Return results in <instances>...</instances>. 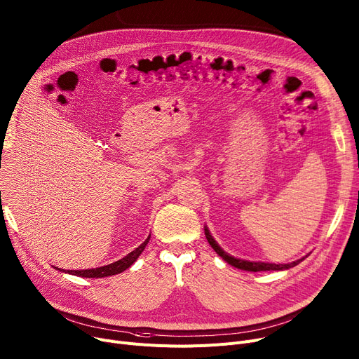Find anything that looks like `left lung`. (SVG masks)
Listing matches in <instances>:
<instances>
[{
  "instance_id": "8db88e82",
  "label": "left lung",
  "mask_w": 359,
  "mask_h": 359,
  "mask_svg": "<svg viewBox=\"0 0 359 359\" xmlns=\"http://www.w3.org/2000/svg\"><path fill=\"white\" fill-rule=\"evenodd\" d=\"M204 233H205V238L208 241V243L212 245V248L216 250V254L219 257H222L229 265L235 266L238 269H243V271H250V272H259V271H285V269H290L292 266L299 265L304 258L302 259H297L294 262H290V264H269V262H261V261H246V259H241V258H235L231 257L230 254H227V252H224L220 245L215 241V238L210 235V230L207 226H204Z\"/></svg>"
}]
</instances>
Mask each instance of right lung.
I'll use <instances>...</instances> for the list:
<instances>
[{
    "instance_id": "add662e5",
    "label": "right lung",
    "mask_w": 359,
    "mask_h": 359,
    "mask_svg": "<svg viewBox=\"0 0 359 359\" xmlns=\"http://www.w3.org/2000/svg\"><path fill=\"white\" fill-rule=\"evenodd\" d=\"M149 239H151V235L146 238V241L137 246L135 250H132L129 255H126L124 258H121L120 261H116L113 264H109V265H104V266H100V268H91V269H60V268H56L62 272H67V273H72V276H78V277H83V278H104V277H110V276H116V273H120L123 271L128 269L129 266H132L135 264V261L139 258V255L143 252V249L146 248V245L149 243Z\"/></svg>"
}]
</instances>
